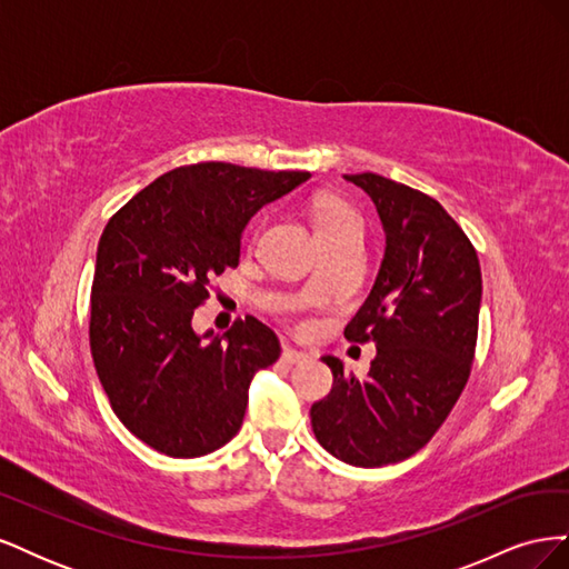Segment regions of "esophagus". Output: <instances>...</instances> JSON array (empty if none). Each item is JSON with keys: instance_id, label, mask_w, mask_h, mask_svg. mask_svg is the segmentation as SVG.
Masks as SVG:
<instances>
[{"instance_id": "esophagus-1", "label": "esophagus", "mask_w": 569, "mask_h": 569, "mask_svg": "<svg viewBox=\"0 0 569 569\" xmlns=\"http://www.w3.org/2000/svg\"><path fill=\"white\" fill-rule=\"evenodd\" d=\"M311 358L308 353H303V351H297V349H291V347H284L282 349V360H287V363H306V360Z\"/></svg>"}]
</instances>
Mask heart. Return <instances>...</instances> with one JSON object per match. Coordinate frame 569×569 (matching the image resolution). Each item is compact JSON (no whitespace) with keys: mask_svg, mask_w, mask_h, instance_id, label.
<instances>
[{"mask_svg":"<svg viewBox=\"0 0 569 569\" xmlns=\"http://www.w3.org/2000/svg\"><path fill=\"white\" fill-rule=\"evenodd\" d=\"M347 218H356L353 211L349 206H343L337 199H322L316 206V228H327V226H335L339 220H347Z\"/></svg>","mask_w":569,"mask_h":569,"instance_id":"1","label":"heart"}]
</instances>
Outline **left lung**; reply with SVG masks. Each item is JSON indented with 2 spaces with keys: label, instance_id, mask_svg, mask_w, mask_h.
I'll return each instance as SVG.
<instances>
[{
  "label": "left lung",
  "instance_id": "left-lung-1",
  "mask_svg": "<svg viewBox=\"0 0 569 569\" xmlns=\"http://www.w3.org/2000/svg\"><path fill=\"white\" fill-rule=\"evenodd\" d=\"M372 199L387 249L370 297L343 330L375 341L366 377L335 356L332 391L311 408L316 439L335 458L382 468L418 453L449 418L472 370L481 270L443 206L377 173L343 176Z\"/></svg>",
  "mask_w": 569,
  "mask_h": 569
}]
</instances>
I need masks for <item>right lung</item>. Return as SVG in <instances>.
<instances>
[{
    "instance_id": "add662e5",
    "label": "right lung",
    "mask_w": 569,
    "mask_h": 569,
    "mask_svg": "<svg viewBox=\"0 0 569 569\" xmlns=\"http://www.w3.org/2000/svg\"><path fill=\"white\" fill-rule=\"evenodd\" d=\"M308 178L222 161L180 166L107 222L90 349L118 420L153 451L206 456L242 427L251 377L280 358V341L253 316L222 337H199L192 316L216 274L237 268L251 216Z\"/></svg>"
}]
</instances>
